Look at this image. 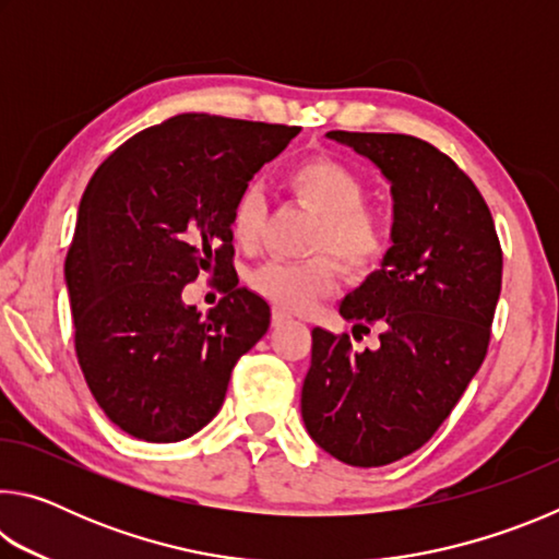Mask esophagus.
Listing matches in <instances>:
<instances>
[{
    "label": "esophagus",
    "mask_w": 559,
    "mask_h": 559,
    "mask_svg": "<svg viewBox=\"0 0 559 559\" xmlns=\"http://www.w3.org/2000/svg\"><path fill=\"white\" fill-rule=\"evenodd\" d=\"M290 320V316L286 313V310H281V308H273V313H271V325L273 328H281V325H286Z\"/></svg>",
    "instance_id": "esophagus-1"
}]
</instances>
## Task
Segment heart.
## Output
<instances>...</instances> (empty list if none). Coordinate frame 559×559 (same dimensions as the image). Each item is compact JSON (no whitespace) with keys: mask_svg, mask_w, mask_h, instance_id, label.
<instances>
[{"mask_svg":"<svg viewBox=\"0 0 559 559\" xmlns=\"http://www.w3.org/2000/svg\"><path fill=\"white\" fill-rule=\"evenodd\" d=\"M288 187L298 200L320 214L318 251H333L349 278L365 281L384 266L392 251V229L382 214L367 210V187L353 167L333 155H316L288 173ZM266 197L257 185L243 187L231 204L229 231L243 251L257 249ZM340 269L330 257L306 261L273 259L251 273V288L281 310L306 313L337 286Z\"/></svg>","mask_w":559,"mask_h":559,"instance_id":"1","label":"heart"}]
</instances>
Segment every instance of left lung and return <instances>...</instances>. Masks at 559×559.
I'll use <instances>...</instances> for the list:
<instances>
[{
	"label": "left lung",
	"instance_id": "left-lung-1",
	"mask_svg": "<svg viewBox=\"0 0 559 559\" xmlns=\"http://www.w3.org/2000/svg\"><path fill=\"white\" fill-rule=\"evenodd\" d=\"M392 182V251L340 302L355 330L380 325V345L313 330L300 412L320 449L372 468L421 449L484 362L503 251L478 187L427 140L330 130Z\"/></svg>",
	"mask_w": 559,
	"mask_h": 559
}]
</instances>
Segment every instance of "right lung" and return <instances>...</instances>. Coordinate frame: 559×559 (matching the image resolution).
Masks as SVG:
<instances>
[{
    "label": "right lung",
    "instance_id": "obj_1",
    "mask_svg": "<svg viewBox=\"0 0 559 559\" xmlns=\"http://www.w3.org/2000/svg\"><path fill=\"white\" fill-rule=\"evenodd\" d=\"M296 126L185 112L122 143L91 177L66 257L73 343L108 419L143 441H182L222 409L234 365L266 335L269 302L236 288L229 214ZM210 272L206 319L181 290Z\"/></svg>",
    "mask_w": 559,
    "mask_h": 559
}]
</instances>
